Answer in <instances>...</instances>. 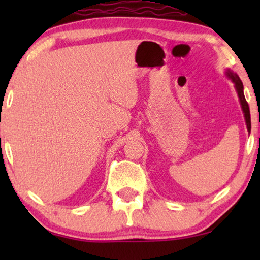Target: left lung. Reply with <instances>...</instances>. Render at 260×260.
<instances>
[{
    "label": "left lung",
    "mask_w": 260,
    "mask_h": 260,
    "mask_svg": "<svg viewBox=\"0 0 260 260\" xmlns=\"http://www.w3.org/2000/svg\"><path fill=\"white\" fill-rule=\"evenodd\" d=\"M226 74H227V77H229L230 79L233 81L234 87H236V90H237L238 97H239L241 109H243L244 117H245V122H246L247 130H248V131H251V116H250V108H248V104H247L246 99H245V95H244V86H243V81L240 80V78L238 77V74L233 73L232 71H231V70H227Z\"/></svg>",
    "instance_id": "8db88e82"
}]
</instances>
